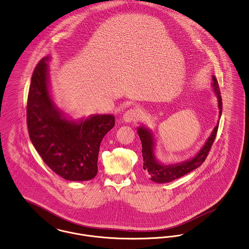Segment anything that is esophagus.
<instances>
[{
  "instance_id": "esophagus-1",
  "label": "esophagus",
  "mask_w": 249,
  "mask_h": 249,
  "mask_svg": "<svg viewBox=\"0 0 249 249\" xmlns=\"http://www.w3.org/2000/svg\"><path fill=\"white\" fill-rule=\"evenodd\" d=\"M140 117H141V113L139 109L131 108L125 112L123 118L126 122H132V121H137Z\"/></svg>"
}]
</instances>
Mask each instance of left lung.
I'll use <instances>...</instances> for the list:
<instances>
[{"mask_svg":"<svg viewBox=\"0 0 249 249\" xmlns=\"http://www.w3.org/2000/svg\"><path fill=\"white\" fill-rule=\"evenodd\" d=\"M213 89L214 92L218 98V107H219V117L222 114V98H221V92H220L219 86L216 78L213 76ZM219 122L217 123L216 127L214 128L213 132L211 134V136L208 138L204 146L200 149V151L197 153L196 157H194L190 161H184L181 163L171 164V165H163L160 164L156 161L154 153H153V136L150 131L146 130L143 127L138 128V135L140 137L141 143H142V155H143V168L144 172L146 176L150 178L151 180L163 183V182H170L174 179H177L182 176L186 175L190 173L191 171L195 170L198 166H200L204 162L214 142V139L216 137L217 131H218Z\"/></svg>","mask_w":249,"mask_h":249,"instance_id":"8db88e82","label":"left lung"}]
</instances>
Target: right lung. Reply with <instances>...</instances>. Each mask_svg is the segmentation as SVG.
Wrapping results in <instances>:
<instances>
[{
  "label": "right lung",
  "instance_id": "right-lung-1",
  "mask_svg": "<svg viewBox=\"0 0 249 249\" xmlns=\"http://www.w3.org/2000/svg\"><path fill=\"white\" fill-rule=\"evenodd\" d=\"M46 60L38 62L31 80L26 107L30 139L54 173L68 180H89L98 173L101 142L115 126V117L96 115L75 123L62 117L49 94Z\"/></svg>",
  "mask_w": 249,
  "mask_h": 249
}]
</instances>
